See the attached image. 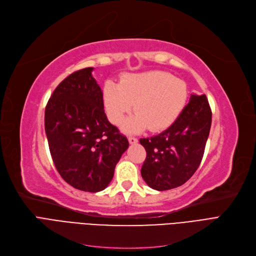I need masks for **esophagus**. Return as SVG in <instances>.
I'll return each mask as SVG.
<instances>
[{
	"label": "esophagus",
	"mask_w": 256,
	"mask_h": 256,
	"mask_svg": "<svg viewBox=\"0 0 256 256\" xmlns=\"http://www.w3.org/2000/svg\"><path fill=\"white\" fill-rule=\"evenodd\" d=\"M128 140H129L130 144H136L138 143V138H134V136H129Z\"/></svg>",
	"instance_id": "obj_1"
}]
</instances>
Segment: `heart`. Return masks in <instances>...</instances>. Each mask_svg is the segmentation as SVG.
Returning a JSON list of instances; mask_svg holds the SVG:
<instances>
[{
  "instance_id": "1",
  "label": "heart",
  "mask_w": 256,
  "mask_h": 256,
  "mask_svg": "<svg viewBox=\"0 0 256 256\" xmlns=\"http://www.w3.org/2000/svg\"><path fill=\"white\" fill-rule=\"evenodd\" d=\"M188 86L182 79L163 71L130 74L118 84L104 86V104L112 124L120 126L134 108L136 112L124 125L128 132L168 128L186 104Z\"/></svg>"
}]
</instances>
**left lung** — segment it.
<instances>
[{"instance_id":"left-lung-1","label":"left lung","mask_w":256,"mask_h":256,"mask_svg":"<svg viewBox=\"0 0 256 256\" xmlns=\"http://www.w3.org/2000/svg\"><path fill=\"white\" fill-rule=\"evenodd\" d=\"M212 111L206 96L192 94L174 124L162 134L140 138L146 160L140 174L156 190L181 186L199 167L208 138Z\"/></svg>"}]
</instances>
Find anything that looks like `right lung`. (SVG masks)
Here are the masks:
<instances>
[{
  "instance_id": "add662e5",
  "label": "right lung",
  "mask_w": 256,
  "mask_h": 256,
  "mask_svg": "<svg viewBox=\"0 0 256 256\" xmlns=\"http://www.w3.org/2000/svg\"><path fill=\"white\" fill-rule=\"evenodd\" d=\"M92 71L79 70L58 84L48 102L44 126L62 179L79 190L96 192L108 186L129 143L106 116Z\"/></svg>"
}]
</instances>
